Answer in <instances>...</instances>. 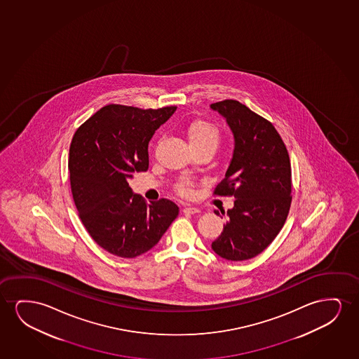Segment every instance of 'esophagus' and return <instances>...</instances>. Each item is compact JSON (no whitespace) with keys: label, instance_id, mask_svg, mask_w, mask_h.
<instances>
[{"label":"esophagus","instance_id":"34e87169","mask_svg":"<svg viewBox=\"0 0 359 359\" xmlns=\"http://www.w3.org/2000/svg\"><path fill=\"white\" fill-rule=\"evenodd\" d=\"M182 212H184V213H190V215H194V213H198V212H200V210H198V208H196V207L187 206L184 207V210H182Z\"/></svg>","mask_w":359,"mask_h":359}]
</instances>
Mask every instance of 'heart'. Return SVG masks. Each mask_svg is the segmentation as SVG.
I'll return each instance as SVG.
<instances>
[{
    "label": "heart",
    "instance_id": "heart-1",
    "mask_svg": "<svg viewBox=\"0 0 359 359\" xmlns=\"http://www.w3.org/2000/svg\"><path fill=\"white\" fill-rule=\"evenodd\" d=\"M187 137L192 148H208L215 152L221 142L222 136L217 125L206 120H198L187 128ZM195 180L182 179L175 185V191L180 196L190 198L195 195Z\"/></svg>",
    "mask_w": 359,
    "mask_h": 359
}]
</instances>
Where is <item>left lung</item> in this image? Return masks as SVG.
Segmentation results:
<instances>
[{"mask_svg":"<svg viewBox=\"0 0 359 359\" xmlns=\"http://www.w3.org/2000/svg\"><path fill=\"white\" fill-rule=\"evenodd\" d=\"M211 108L226 118L236 140L226 177L213 191L236 201L212 249L226 260H249L270 245L290 213V154L275 126L244 104L226 99Z\"/></svg>","mask_w":359,"mask_h":359,"instance_id":"obj_1","label":"left lung"}]
</instances>
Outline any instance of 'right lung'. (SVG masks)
<instances>
[{
    "mask_svg": "<svg viewBox=\"0 0 359 359\" xmlns=\"http://www.w3.org/2000/svg\"><path fill=\"white\" fill-rule=\"evenodd\" d=\"M175 110L109 104L74 133L69 157L74 206L89 236L113 255L133 259L151 250L179 215L170 200L148 205L128 185L135 172H147L148 142Z\"/></svg>",
    "mask_w": 359,
    "mask_h": 359,
    "instance_id": "right-lung-1",
    "label": "right lung"
}]
</instances>
